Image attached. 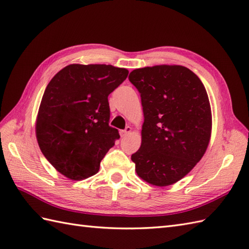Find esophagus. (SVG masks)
<instances>
[{
    "instance_id": "1",
    "label": "esophagus",
    "mask_w": 249,
    "mask_h": 249,
    "mask_svg": "<svg viewBox=\"0 0 249 249\" xmlns=\"http://www.w3.org/2000/svg\"><path fill=\"white\" fill-rule=\"evenodd\" d=\"M131 132V127H129V126H127L126 128L124 129V130H121V132H120V135H121V137H126L127 135H129Z\"/></svg>"
}]
</instances>
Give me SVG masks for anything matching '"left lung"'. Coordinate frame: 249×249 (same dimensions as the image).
<instances>
[{
    "mask_svg": "<svg viewBox=\"0 0 249 249\" xmlns=\"http://www.w3.org/2000/svg\"><path fill=\"white\" fill-rule=\"evenodd\" d=\"M128 78L140 93L144 114L141 146L131 155L136 172L153 186H170L206 153L212 128L207 91L182 66L136 69Z\"/></svg>",
    "mask_w": 249,
    "mask_h": 249,
    "instance_id": "8db88e82",
    "label": "left lung"
}]
</instances>
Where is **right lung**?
<instances>
[{
  "mask_svg": "<svg viewBox=\"0 0 249 249\" xmlns=\"http://www.w3.org/2000/svg\"><path fill=\"white\" fill-rule=\"evenodd\" d=\"M128 71L111 65H70L51 79L36 121L44 157L72 180L93 176L120 138L109 126L108 95Z\"/></svg>",
  "mask_w": 249,
  "mask_h": 249,
  "instance_id": "right-lung-1",
  "label": "right lung"
}]
</instances>
